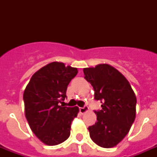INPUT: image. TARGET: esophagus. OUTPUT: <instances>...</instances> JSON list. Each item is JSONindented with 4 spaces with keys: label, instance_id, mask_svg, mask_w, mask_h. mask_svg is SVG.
<instances>
[{
    "label": "esophagus",
    "instance_id": "34e87169",
    "mask_svg": "<svg viewBox=\"0 0 157 157\" xmlns=\"http://www.w3.org/2000/svg\"><path fill=\"white\" fill-rule=\"evenodd\" d=\"M89 111V107L87 106H85L83 107H80V112L84 114V113H86V112H88Z\"/></svg>",
    "mask_w": 157,
    "mask_h": 157
}]
</instances>
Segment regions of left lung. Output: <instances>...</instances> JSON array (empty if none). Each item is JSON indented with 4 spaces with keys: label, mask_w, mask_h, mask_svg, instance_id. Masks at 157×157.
<instances>
[{
    "label": "left lung",
    "mask_w": 157,
    "mask_h": 157,
    "mask_svg": "<svg viewBox=\"0 0 157 157\" xmlns=\"http://www.w3.org/2000/svg\"><path fill=\"white\" fill-rule=\"evenodd\" d=\"M85 79L94 90L102 110L95 111V124L88 128L91 139L99 147L117 146L129 133L136 117L137 98L127 79L109 64L83 69Z\"/></svg>",
    "instance_id": "8db88e82"
}]
</instances>
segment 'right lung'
<instances>
[{
  "instance_id": "add662e5",
  "label": "right lung",
  "mask_w": 157,
  "mask_h": 157,
  "mask_svg": "<svg viewBox=\"0 0 157 157\" xmlns=\"http://www.w3.org/2000/svg\"><path fill=\"white\" fill-rule=\"evenodd\" d=\"M78 70L52 62L33 74L23 93L24 111L32 131L40 141L54 146L68 139L78 107H64L67 88Z\"/></svg>"
}]
</instances>
